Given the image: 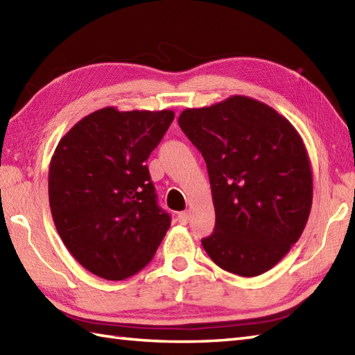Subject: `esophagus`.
I'll list each match as a JSON object with an SVG mask.
<instances>
[{
  "label": "esophagus",
  "mask_w": 355,
  "mask_h": 355,
  "mask_svg": "<svg viewBox=\"0 0 355 355\" xmlns=\"http://www.w3.org/2000/svg\"><path fill=\"white\" fill-rule=\"evenodd\" d=\"M177 221H178L180 225H186L187 221H189V212H187V211L178 212V215H177Z\"/></svg>",
  "instance_id": "1"
}]
</instances>
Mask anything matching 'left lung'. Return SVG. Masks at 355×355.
I'll return each instance as SVG.
<instances>
[{
    "label": "left lung",
    "instance_id": "1",
    "mask_svg": "<svg viewBox=\"0 0 355 355\" xmlns=\"http://www.w3.org/2000/svg\"><path fill=\"white\" fill-rule=\"evenodd\" d=\"M178 124L209 173L215 227L201 240L205 251L227 272H266L300 239L311 212L302 137L268 104L241 95L186 109Z\"/></svg>",
    "mask_w": 355,
    "mask_h": 355
}]
</instances>
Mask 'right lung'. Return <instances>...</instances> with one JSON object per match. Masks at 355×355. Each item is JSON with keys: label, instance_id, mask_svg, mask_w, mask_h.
I'll use <instances>...</instances> for the list:
<instances>
[{"label": "right lung", "instance_id": "add662e5", "mask_svg": "<svg viewBox=\"0 0 355 355\" xmlns=\"http://www.w3.org/2000/svg\"><path fill=\"white\" fill-rule=\"evenodd\" d=\"M173 116L104 107L76 123L55 149L49 168L55 227L75 260L101 279L141 270L171 226L144 163Z\"/></svg>", "mask_w": 355, "mask_h": 355}]
</instances>
